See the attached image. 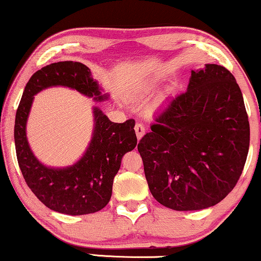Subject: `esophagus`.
Segmentation results:
<instances>
[{"instance_id": "34e87169", "label": "esophagus", "mask_w": 261, "mask_h": 261, "mask_svg": "<svg viewBox=\"0 0 261 261\" xmlns=\"http://www.w3.org/2000/svg\"><path fill=\"white\" fill-rule=\"evenodd\" d=\"M134 129H135V134H137V138L138 139L143 138V135L145 134V127L143 126V124L137 123V124H135Z\"/></svg>"}]
</instances>
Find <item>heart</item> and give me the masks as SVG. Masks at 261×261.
I'll return each instance as SVG.
<instances>
[{
    "label": "heart",
    "instance_id": "1",
    "mask_svg": "<svg viewBox=\"0 0 261 261\" xmlns=\"http://www.w3.org/2000/svg\"><path fill=\"white\" fill-rule=\"evenodd\" d=\"M155 90H157V83L153 80H147L144 81V83L138 84V85H135L134 87H132L129 92L127 94V97L129 98V99H143V98L151 96ZM157 104L158 101L154 103L152 108H154Z\"/></svg>",
    "mask_w": 261,
    "mask_h": 261
}]
</instances>
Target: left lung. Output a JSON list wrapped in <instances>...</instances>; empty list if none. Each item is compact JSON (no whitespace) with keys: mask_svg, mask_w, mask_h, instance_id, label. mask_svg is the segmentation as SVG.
Here are the masks:
<instances>
[{"mask_svg":"<svg viewBox=\"0 0 261 261\" xmlns=\"http://www.w3.org/2000/svg\"><path fill=\"white\" fill-rule=\"evenodd\" d=\"M248 148L242 92L218 64L192 70L187 91L168 101L138 144L151 194L176 211L222 201L238 184Z\"/></svg>","mask_w":261,"mask_h":261,"instance_id":"8db88e82","label":"left lung"}]
</instances>
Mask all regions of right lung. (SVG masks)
<instances>
[{"label": "right lung", "mask_w": 261, "mask_h": 261, "mask_svg": "<svg viewBox=\"0 0 261 261\" xmlns=\"http://www.w3.org/2000/svg\"><path fill=\"white\" fill-rule=\"evenodd\" d=\"M53 86L69 87L97 101L109 98V94H101L89 67L80 62L63 61L37 70L26 84L16 110L14 141L20 170L33 194L46 207L70 216L94 213L108 205L122 157L137 146L135 122L132 118L123 123L111 122L94 107L92 139L83 157L70 167H46L30 148L26 122L33 96Z\"/></svg>", "instance_id": "obj_1"}]
</instances>
